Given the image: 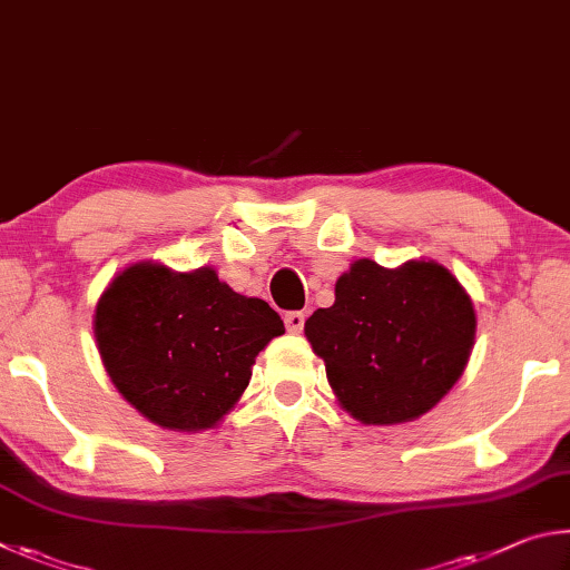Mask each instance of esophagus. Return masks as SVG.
I'll return each instance as SVG.
<instances>
[{
    "instance_id": "obj_1",
    "label": "esophagus",
    "mask_w": 570,
    "mask_h": 570,
    "mask_svg": "<svg viewBox=\"0 0 570 570\" xmlns=\"http://www.w3.org/2000/svg\"><path fill=\"white\" fill-rule=\"evenodd\" d=\"M283 321H285L287 333H303V327H305V313L291 311V313L283 315Z\"/></svg>"
}]
</instances>
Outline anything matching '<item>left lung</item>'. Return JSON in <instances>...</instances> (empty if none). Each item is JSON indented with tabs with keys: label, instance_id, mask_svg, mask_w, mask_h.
Returning <instances> with one entry per match:
<instances>
[{
	"label": "left lung",
	"instance_id": "left-lung-1",
	"mask_svg": "<svg viewBox=\"0 0 570 570\" xmlns=\"http://www.w3.org/2000/svg\"><path fill=\"white\" fill-rule=\"evenodd\" d=\"M337 401L357 421L407 423L451 391L475 335L473 303L438 263L385 269L357 259L337 279L335 305L305 323Z\"/></svg>",
	"mask_w": 570,
	"mask_h": 570
}]
</instances>
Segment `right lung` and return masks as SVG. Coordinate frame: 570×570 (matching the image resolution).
I'll return each instance as SVG.
<instances>
[{
	"instance_id": "1",
	"label": "right lung",
	"mask_w": 570,
	"mask_h": 570,
	"mask_svg": "<svg viewBox=\"0 0 570 570\" xmlns=\"http://www.w3.org/2000/svg\"><path fill=\"white\" fill-rule=\"evenodd\" d=\"M259 297L219 283L213 267H127L99 297L95 335L117 391L163 428L215 425L249 383L255 355L283 335Z\"/></svg>"
}]
</instances>
